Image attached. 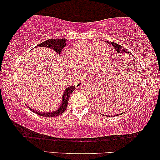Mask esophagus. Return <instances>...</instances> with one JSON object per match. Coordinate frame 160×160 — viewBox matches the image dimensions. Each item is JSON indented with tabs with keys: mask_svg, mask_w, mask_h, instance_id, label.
<instances>
[{
	"mask_svg": "<svg viewBox=\"0 0 160 160\" xmlns=\"http://www.w3.org/2000/svg\"><path fill=\"white\" fill-rule=\"evenodd\" d=\"M84 83H85L84 81H83V80H80L79 82L76 83V88H78L82 87V86H83V85L84 84Z\"/></svg>",
	"mask_w": 160,
	"mask_h": 160,
	"instance_id": "34e87169",
	"label": "esophagus"
}]
</instances>
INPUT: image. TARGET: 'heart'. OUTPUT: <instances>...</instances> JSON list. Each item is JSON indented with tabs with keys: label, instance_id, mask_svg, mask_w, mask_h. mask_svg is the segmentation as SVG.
<instances>
[{
	"label": "heart",
	"instance_id": "b5f03b06",
	"mask_svg": "<svg viewBox=\"0 0 160 160\" xmlns=\"http://www.w3.org/2000/svg\"><path fill=\"white\" fill-rule=\"evenodd\" d=\"M110 56V48L106 44L99 42H78L67 53L66 71L68 74L77 76L84 68L86 72L96 74L102 67L104 60Z\"/></svg>",
	"mask_w": 160,
	"mask_h": 160
}]
</instances>
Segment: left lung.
Instances as JSON below:
<instances>
[{
	"instance_id": "obj_1",
	"label": "left lung",
	"mask_w": 160,
	"mask_h": 160,
	"mask_svg": "<svg viewBox=\"0 0 160 160\" xmlns=\"http://www.w3.org/2000/svg\"><path fill=\"white\" fill-rule=\"evenodd\" d=\"M107 42L109 43L111 45L113 46L114 49H116V52H117V54L120 57H123L125 56L129 55V54H132L127 49L122 48V46H120L118 44L112 42ZM133 85L134 84L132 83V84L131 86H130V87L128 88L127 87L125 88L124 89H122V92H120L118 95H112V94L105 95L104 99L103 95H101V96H98V93H96V96H94L93 98L94 108H96L99 112H103V113H105V111H106L108 108H109V110L111 109V106L114 107L112 108H116V109H120V110L122 111V109H125L128 108L132 103L133 100H134V98L136 96V94H137V93H136V91H137L136 87H135ZM108 99H109V100H108ZM110 107H111V108H109ZM122 113L117 114L115 115V116H119V115H122ZM104 116L114 117V116H107L106 114L104 115Z\"/></svg>"
}]
</instances>
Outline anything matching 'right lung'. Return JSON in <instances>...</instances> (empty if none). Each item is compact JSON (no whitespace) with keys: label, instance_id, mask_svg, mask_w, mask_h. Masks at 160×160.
<instances>
[{"label":"right lung","instance_id":"right-lung-1","mask_svg":"<svg viewBox=\"0 0 160 160\" xmlns=\"http://www.w3.org/2000/svg\"><path fill=\"white\" fill-rule=\"evenodd\" d=\"M66 39H49L46 41L43 42L41 44H38L36 48H38V47H42V48H50L53 50L55 51L57 54H59L61 53V51L63 49V48L66 46ZM75 89V86H71L67 87L66 89H65L64 94H63L62 98V104L59 109H57L56 111H52V112H39L36 111L35 110L32 108H29L30 109L31 111L35 112V113L39 115V116H41L42 117H46V118H53L58 116L59 115H61L62 112H64L67 108L68 106V101H69V97L71 94L73 93V91Z\"/></svg>","mask_w":160,"mask_h":160}]
</instances>
